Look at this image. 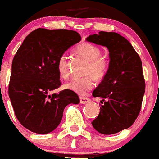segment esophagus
<instances>
[{"label": "esophagus", "instance_id": "obj_1", "mask_svg": "<svg viewBox=\"0 0 159 159\" xmlns=\"http://www.w3.org/2000/svg\"><path fill=\"white\" fill-rule=\"evenodd\" d=\"M80 99V103H83V104L88 103L89 101H90V99H89V98H85V97H81Z\"/></svg>", "mask_w": 159, "mask_h": 159}]
</instances>
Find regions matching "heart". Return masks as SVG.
I'll use <instances>...</instances> for the list:
<instances>
[{
    "label": "heart",
    "instance_id": "1",
    "mask_svg": "<svg viewBox=\"0 0 159 159\" xmlns=\"http://www.w3.org/2000/svg\"><path fill=\"white\" fill-rule=\"evenodd\" d=\"M76 51L84 58L88 60V64L85 67L86 76L74 78L65 84V88L77 93L79 95H86L95 84L97 79H103L108 72L110 62L105 56H100L101 50L95 44L91 43H83L77 46ZM57 71L60 76L67 79L69 76V68L66 56H61L57 61Z\"/></svg>",
    "mask_w": 159,
    "mask_h": 159
}]
</instances>
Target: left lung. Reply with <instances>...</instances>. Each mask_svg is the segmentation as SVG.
I'll list each match as a JSON object with an SVG mask.
<instances>
[{
    "instance_id": "left-lung-1",
    "label": "left lung",
    "mask_w": 159,
    "mask_h": 159,
    "mask_svg": "<svg viewBox=\"0 0 159 159\" xmlns=\"http://www.w3.org/2000/svg\"><path fill=\"white\" fill-rule=\"evenodd\" d=\"M86 40L105 46L110 58L107 74L92 92L103 103L92 124L100 134H116L131 127L141 110L146 90L142 62L131 43L116 32L100 31Z\"/></svg>"
}]
</instances>
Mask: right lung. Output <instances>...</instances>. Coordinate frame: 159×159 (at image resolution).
<instances>
[{
	"label": "right lung",
	"instance_id": "obj_1",
	"mask_svg": "<svg viewBox=\"0 0 159 159\" xmlns=\"http://www.w3.org/2000/svg\"><path fill=\"white\" fill-rule=\"evenodd\" d=\"M81 40L78 32L66 29L38 28L24 40L13 57L8 95L14 114L28 130L46 134L55 130L69 103L80 98L70 90L49 92L61 85L57 61L69 47Z\"/></svg>",
	"mask_w": 159,
	"mask_h": 159
}]
</instances>
